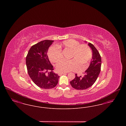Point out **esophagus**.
<instances>
[{
    "mask_svg": "<svg viewBox=\"0 0 126 126\" xmlns=\"http://www.w3.org/2000/svg\"><path fill=\"white\" fill-rule=\"evenodd\" d=\"M66 72H60L58 73V75H59V76H61V75H62L63 74H66Z\"/></svg>",
    "mask_w": 126,
    "mask_h": 126,
    "instance_id": "obj_1",
    "label": "esophagus"
}]
</instances>
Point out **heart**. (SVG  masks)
<instances>
[{
  "label": "heart",
  "instance_id": "1",
  "mask_svg": "<svg viewBox=\"0 0 126 126\" xmlns=\"http://www.w3.org/2000/svg\"><path fill=\"white\" fill-rule=\"evenodd\" d=\"M78 41L74 39L64 41L57 46L50 47L48 51V56L52 62H57L62 57L61 48L71 50L70 60H62L57 64L56 68L59 72H69L77 70L82 72L85 70L88 63L92 57V52L90 47L86 44H79Z\"/></svg>",
  "mask_w": 126,
  "mask_h": 126
}]
</instances>
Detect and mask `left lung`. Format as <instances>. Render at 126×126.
I'll list each match as a JSON object with an SVG mask.
<instances>
[{"label":"left lung","mask_w":126,"mask_h":126,"mask_svg":"<svg viewBox=\"0 0 126 126\" xmlns=\"http://www.w3.org/2000/svg\"><path fill=\"white\" fill-rule=\"evenodd\" d=\"M88 45L93 53L89 66L84 72V76L78 77L76 74L75 78L70 82L72 87L77 90H85L92 86L101 71L102 60L100 53L93 44L89 42Z\"/></svg>","instance_id":"obj_1"}]
</instances>
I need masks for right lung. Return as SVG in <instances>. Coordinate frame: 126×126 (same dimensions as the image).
<instances>
[{
  "label": "right lung",
  "instance_id": "1",
  "mask_svg": "<svg viewBox=\"0 0 126 126\" xmlns=\"http://www.w3.org/2000/svg\"><path fill=\"white\" fill-rule=\"evenodd\" d=\"M54 41L44 40L30 48L26 57L28 73L33 83L45 89L55 87L60 76L53 72V66L48 58V49ZM49 71V72H48Z\"/></svg>",
  "mask_w": 126,
  "mask_h": 126
}]
</instances>
